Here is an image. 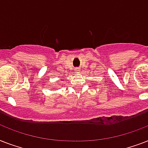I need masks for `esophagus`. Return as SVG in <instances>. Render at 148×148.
I'll return each instance as SVG.
<instances>
[{"mask_svg": "<svg viewBox=\"0 0 148 148\" xmlns=\"http://www.w3.org/2000/svg\"><path fill=\"white\" fill-rule=\"evenodd\" d=\"M75 71L79 72V71H80V69H79V68H75Z\"/></svg>", "mask_w": 148, "mask_h": 148, "instance_id": "esophagus-1", "label": "esophagus"}]
</instances>
